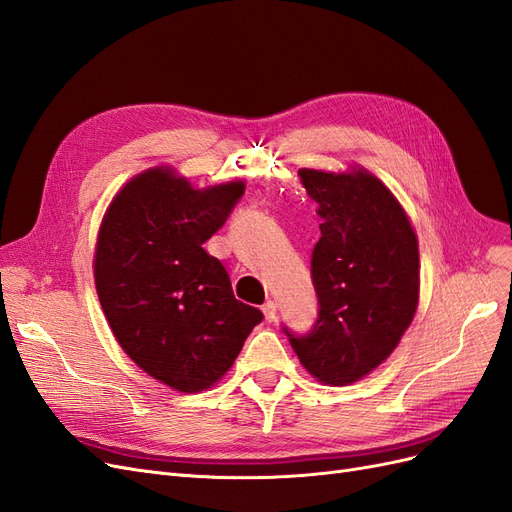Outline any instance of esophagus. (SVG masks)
I'll return each instance as SVG.
<instances>
[{"instance_id":"34e87169","label":"esophagus","mask_w":512,"mask_h":512,"mask_svg":"<svg viewBox=\"0 0 512 512\" xmlns=\"http://www.w3.org/2000/svg\"><path fill=\"white\" fill-rule=\"evenodd\" d=\"M262 314H265L267 322H275V318H277V305L273 301H267L265 305H262Z\"/></svg>"}]
</instances>
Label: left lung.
<instances>
[{"label":"left lung","mask_w":512,"mask_h":512,"mask_svg":"<svg viewBox=\"0 0 512 512\" xmlns=\"http://www.w3.org/2000/svg\"><path fill=\"white\" fill-rule=\"evenodd\" d=\"M299 177L318 203L312 277L320 312L309 335L286 333L312 378L346 386L389 359L414 320L418 239L397 196L367 168H301Z\"/></svg>","instance_id":"obj_1"}]
</instances>
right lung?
I'll list each match as a JSON object with an SVG mask.
<instances>
[{
  "label": "right lung",
  "mask_w": 512,
  "mask_h": 512,
  "mask_svg": "<svg viewBox=\"0 0 512 512\" xmlns=\"http://www.w3.org/2000/svg\"><path fill=\"white\" fill-rule=\"evenodd\" d=\"M243 190L239 179L194 188L173 166H151L123 183L98 230L94 282L108 327L145 374L179 393L218 384L262 320L203 247Z\"/></svg>",
  "instance_id": "right-lung-1"
}]
</instances>
